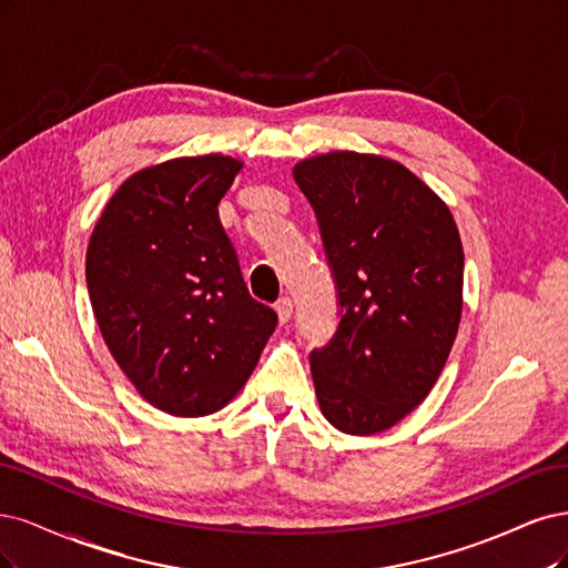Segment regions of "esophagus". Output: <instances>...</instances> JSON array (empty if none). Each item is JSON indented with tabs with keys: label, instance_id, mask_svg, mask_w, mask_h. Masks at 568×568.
Instances as JSON below:
<instances>
[{
	"label": "esophagus",
	"instance_id": "esophagus-1",
	"mask_svg": "<svg viewBox=\"0 0 568 568\" xmlns=\"http://www.w3.org/2000/svg\"><path fill=\"white\" fill-rule=\"evenodd\" d=\"M276 314H278V321L281 323H287L290 316H292V300L290 297H281L276 302Z\"/></svg>",
	"mask_w": 568,
	"mask_h": 568
}]
</instances>
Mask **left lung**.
Masks as SVG:
<instances>
[{"label": "left lung", "instance_id": "obj_1", "mask_svg": "<svg viewBox=\"0 0 568 568\" xmlns=\"http://www.w3.org/2000/svg\"><path fill=\"white\" fill-rule=\"evenodd\" d=\"M333 268L339 325L308 356L321 413L368 436L415 410L463 316L465 252L448 205L404 164L335 151L295 164Z\"/></svg>", "mask_w": 568, "mask_h": 568}]
</instances>
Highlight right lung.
Here are the masks:
<instances>
[{"label": "right lung", "mask_w": 568, "mask_h": 568, "mask_svg": "<svg viewBox=\"0 0 568 568\" xmlns=\"http://www.w3.org/2000/svg\"><path fill=\"white\" fill-rule=\"evenodd\" d=\"M241 168L219 153L145 168L108 200L91 233L87 287L101 335L162 413L222 410L276 331V311L250 297L219 222Z\"/></svg>", "instance_id": "1"}]
</instances>
